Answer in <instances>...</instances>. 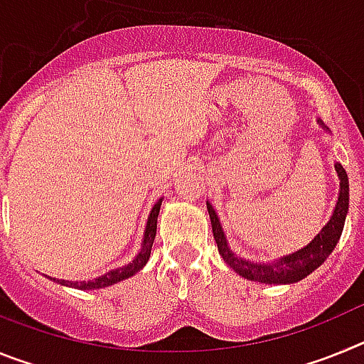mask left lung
I'll return each instance as SVG.
<instances>
[{
  "label": "left lung",
  "instance_id": "obj_1",
  "mask_svg": "<svg viewBox=\"0 0 364 364\" xmlns=\"http://www.w3.org/2000/svg\"><path fill=\"white\" fill-rule=\"evenodd\" d=\"M317 124L326 133H330V129L323 122L317 120ZM336 171L337 176H339V195H337L336 208H333L330 220L324 224L323 230L315 235L311 242H308L306 246L290 253V255H282L275 260H268V262H255V260L237 255L228 244L226 233L222 230L217 211H215L210 202H205L208 204V213H210L211 218V228H213L215 242L218 246V253L222 255V259L226 260L228 266L239 273L240 277L253 282H264V284H294V282L302 281L311 272L319 268L339 242L343 228H345L346 213H348V175H346L345 167L341 164H336Z\"/></svg>",
  "mask_w": 364,
  "mask_h": 364
}]
</instances>
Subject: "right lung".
<instances>
[{
	"label": "right lung",
	"mask_w": 364,
	"mask_h": 364,
	"mask_svg": "<svg viewBox=\"0 0 364 364\" xmlns=\"http://www.w3.org/2000/svg\"><path fill=\"white\" fill-rule=\"evenodd\" d=\"M160 205H162V198L156 200V204H154L153 210H151L149 217H147L146 230H144L142 246H140V252L136 253V257H134L131 262L120 266V268L109 269L107 273H104V275H100V277L96 279H91V281H65V279L47 277V275H45V277L50 279L53 282H58V284L69 286V288H76V290H100V288H107V286H112L120 281H125V279L133 277L134 273L140 272V269L147 264V260H149L151 247H153L154 235H156V220H159Z\"/></svg>",
	"instance_id": "1"
}]
</instances>
